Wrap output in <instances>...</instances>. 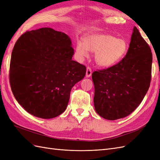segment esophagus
Returning a JSON list of instances; mask_svg holds the SVG:
<instances>
[{"label": "esophagus", "mask_w": 160, "mask_h": 160, "mask_svg": "<svg viewBox=\"0 0 160 160\" xmlns=\"http://www.w3.org/2000/svg\"><path fill=\"white\" fill-rule=\"evenodd\" d=\"M92 74V71L91 69L89 67H87V71H86V77H90Z\"/></svg>", "instance_id": "esophagus-1"}]
</instances>
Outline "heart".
Returning a JSON list of instances; mask_svg holds the SVG:
<instances>
[{"label":"heart","mask_w":160,"mask_h":160,"mask_svg":"<svg viewBox=\"0 0 160 160\" xmlns=\"http://www.w3.org/2000/svg\"><path fill=\"white\" fill-rule=\"evenodd\" d=\"M128 45L123 39L117 38L109 34L91 33L78 41L76 54L80 60L89 57V52H95V59L101 67L108 68L122 60L126 54Z\"/></svg>","instance_id":"1"}]
</instances>
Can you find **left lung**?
<instances>
[{
    "mask_svg": "<svg viewBox=\"0 0 160 160\" xmlns=\"http://www.w3.org/2000/svg\"><path fill=\"white\" fill-rule=\"evenodd\" d=\"M152 53L134 27L127 54L118 64L94 71V106L105 119L127 117L142 103L152 78Z\"/></svg>",
    "mask_w": 160,
    "mask_h": 160,
    "instance_id": "8db88e82",
    "label": "left lung"
}]
</instances>
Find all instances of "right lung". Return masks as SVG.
Listing matches in <instances>:
<instances>
[{
	"label": "right lung",
	"mask_w": 160,
	"mask_h": 160,
	"mask_svg": "<svg viewBox=\"0 0 160 160\" xmlns=\"http://www.w3.org/2000/svg\"><path fill=\"white\" fill-rule=\"evenodd\" d=\"M65 33L51 28L27 31L11 55L9 80L14 98L28 113L51 119L65 111L71 90L84 78L86 67L72 60Z\"/></svg>",
	"instance_id": "obj_1"
}]
</instances>
